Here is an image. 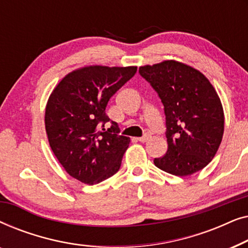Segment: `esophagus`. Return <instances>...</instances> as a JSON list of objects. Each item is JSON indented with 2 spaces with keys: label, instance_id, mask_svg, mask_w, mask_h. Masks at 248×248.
I'll use <instances>...</instances> for the list:
<instances>
[{
  "label": "esophagus",
  "instance_id": "esophagus-1",
  "mask_svg": "<svg viewBox=\"0 0 248 248\" xmlns=\"http://www.w3.org/2000/svg\"><path fill=\"white\" fill-rule=\"evenodd\" d=\"M149 139H150V137L145 134V135H143V137H141V138H137V141H139V142H143V143H144V142H147V141L149 140Z\"/></svg>",
  "mask_w": 248,
  "mask_h": 248
}]
</instances>
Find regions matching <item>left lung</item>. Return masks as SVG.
I'll use <instances>...</instances> for the list:
<instances>
[{
  "instance_id": "obj_1",
  "label": "left lung",
  "mask_w": 248,
  "mask_h": 248,
  "mask_svg": "<svg viewBox=\"0 0 248 248\" xmlns=\"http://www.w3.org/2000/svg\"><path fill=\"white\" fill-rule=\"evenodd\" d=\"M139 73L158 93L166 115L168 149L155 165L176 176L201 170L218 151L225 127L215 88L200 71L176 61L141 66Z\"/></svg>"
}]
</instances>
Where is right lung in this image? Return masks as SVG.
<instances>
[{
	"instance_id": "1",
	"label": "right lung",
	"mask_w": 248,
	"mask_h": 248,
	"mask_svg": "<svg viewBox=\"0 0 248 248\" xmlns=\"http://www.w3.org/2000/svg\"><path fill=\"white\" fill-rule=\"evenodd\" d=\"M137 66L82 67L64 77L47 101L45 127L50 148L67 174L98 184L120 170L130 138L109 122V99L137 73Z\"/></svg>"
}]
</instances>
